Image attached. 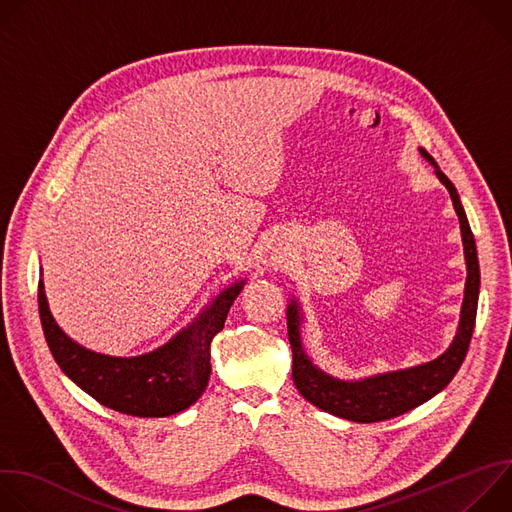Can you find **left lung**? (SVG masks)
<instances>
[{"instance_id": "8db88e82", "label": "left lung", "mask_w": 512, "mask_h": 512, "mask_svg": "<svg viewBox=\"0 0 512 512\" xmlns=\"http://www.w3.org/2000/svg\"><path fill=\"white\" fill-rule=\"evenodd\" d=\"M419 154L433 166L435 176L440 178V182L448 188L456 214L460 218L468 275L464 285L460 324L450 348L429 362L417 364V367L389 371V373L354 379V381H344L324 373L312 362L302 342L304 314H302L300 302L294 298L287 306V334H289L291 352H294L291 377H294L298 391L306 401H310L318 409L348 421H356V423L385 421L429 401L433 395L446 389L448 383L454 379V375L462 367L470 340H472L476 310H478V294H480V265H478L476 241H474L456 186L450 182V178L440 170V166L435 164V160L423 148H419Z\"/></svg>"}]
</instances>
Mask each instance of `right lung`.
<instances>
[{"mask_svg":"<svg viewBox=\"0 0 512 512\" xmlns=\"http://www.w3.org/2000/svg\"><path fill=\"white\" fill-rule=\"evenodd\" d=\"M245 279L223 289L186 328L160 348L139 356H109L72 340L52 318L44 281L38 310L48 348L62 373L101 405L133 417H168L194 405L210 379V342Z\"/></svg>","mask_w":512,"mask_h":512,"instance_id":"add662e5","label":"right lung"}]
</instances>
